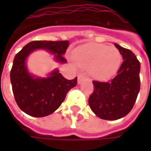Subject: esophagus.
<instances>
[{"label":"esophagus","instance_id":"obj_1","mask_svg":"<svg viewBox=\"0 0 151 151\" xmlns=\"http://www.w3.org/2000/svg\"><path fill=\"white\" fill-rule=\"evenodd\" d=\"M85 77V76H84V74H79L78 75V83L80 84L81 82V81L84 79Z\"/></svg>","mask_w":151,"mask_h":151}]
</instances>
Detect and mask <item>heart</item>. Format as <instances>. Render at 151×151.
<instances>
[{"instance_id":"obj_1","label":"heart","mask_w":151,"mask_h":151,"mask_svg":"<svg viewBox=\"0 0 151 151\" xmlns=\"http://www.w3.org/2000/svg\"><path fill=\"white\" fill-rule=\"evenodd\" d=\"M79 66L90 69L93 78L104 81L111 78L119 70L122 62L119 50L113 45L87 44L79 47L74 54Z\"/></svg>"}]
</instances>
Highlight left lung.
I'll return each mask as SVG.
<instances>
[{
  "mask_svg": "<svg viewBox=\"0 0 151 151\" xmlns=\"http://www.w3.org/2000/svg\"><path fill=\"white\" fill-rule=\"evenodd\" d=\"M123 57L118 75L108 82L93 81L94 91L89 106L97 117L105 120L124 118L132 110L140 89V63L129 50L114 44Z\"/></svg>",
  "mask_w": 151,
  "mask_h": 151,
  "instance_id": "8db88e82",
  "label": "left lung"
}]
</instances>
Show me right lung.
Returning <instances> with one entry per match:
<instances>
[{
	"mask_svg": "<svg viewBox=\"0 0 151 151\" xmlns=\"http://www.w3.org/2000/svg\"><path fill=\"white\" fill-rule=\"evenodd\" d=\"M69 44V41H32L16 55L10 77L15 100L22 112L37 118L48 116L60 107L67 92L76 86L77 77L67 80L58 69L46 77H39L32 75L27 67V57L38 50L52 54L58 63H66L63 55Z\"/></svg>",
	"mask_w": 151,
	"mask_h": 151,
	"instance_id": "right-lung-1",
	"label": "right lung"
}]
</instances>
